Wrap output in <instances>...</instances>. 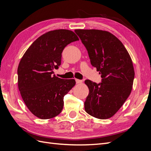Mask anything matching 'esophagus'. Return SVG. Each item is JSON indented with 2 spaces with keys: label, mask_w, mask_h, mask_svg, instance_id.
Returning <instances> with one entry per match:
<instances>
[{
  "label": "esophagus",
  "mask_w": 151,
  "mask_h": 151,
  "mask_svg": "<svg viewBox=\"0 0 151 151\" xmlns=\"http://www.w3.org/2000/svg\"><path fill=\"white\" fill-rule=\"evenodd\" d=\"M76 82L77 84H79V83H83V81L80 80V79H76Z\"/></svg>",
  "instance_id": "esophagus-1"
}]
</instances>
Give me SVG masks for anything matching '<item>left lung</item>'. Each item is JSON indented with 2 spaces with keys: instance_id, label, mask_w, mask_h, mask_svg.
<instances>
[{
  "instance_id": "1",
  "label": "left lung",
  "mask_w": 151,
  "mask_h": 151,
  "mask_svg": "<svg viewBox=\"0 0 151 151\" xmlns=\"http://www.w3.org/2000/svg\"><path fill=\"white\" fill-rule=\"evenodd\" d=\"M88 52L91 63L101 74V83L86 80L89 93L85 111L99 119L111 118L130 94L134 79L133 63L124 45L106 31L76 29Z\"/></svg>"
}]
</instances>
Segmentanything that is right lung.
I'll return each instance as SVG.
<instances>
[{
	"label": "right lung",
	"instance_id": "right-lung-1",
	"mask_svg": "<svg viewBox=\"0 0 151 151\" xmlns=\"http://www.w3.org/2000/svg\"><path fill=\"white\" fill-rule=\"evenodd\" d=\"M77 40L72 31H50L36 39L21 58L17 68L18 88L29 110L41 119L59 115L63 97L76 84L74 79L53 75V70L61 65L63 49Z\"/></svg>",
	"mask_w": 151,
	"mask_h": 151
}]
</instances>
